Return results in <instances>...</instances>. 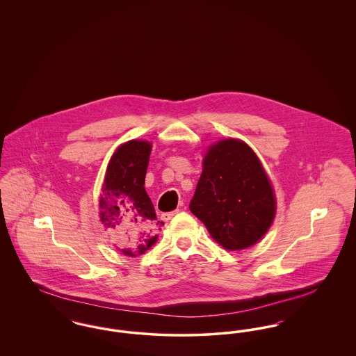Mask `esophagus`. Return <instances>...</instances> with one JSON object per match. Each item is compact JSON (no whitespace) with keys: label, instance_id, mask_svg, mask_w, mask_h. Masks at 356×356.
Masks as SVG:
<instances>
[{"label":"esophagus","instance_id":"1","mask_svg":"<svg viewBox=\"0 0 356 356\" xmlns=\"http://www.w3.org/2000/svg\"><path fill=\"white\" fill-rule=\"evenodd\" d=\"M179 212H180L179 209H175V211H172V212H165V213H163V215H161V219L165 221L170 220V219H172L173 216H176Z\"/></svg>","mask_w":356,"mask_h":356}]
</instances>
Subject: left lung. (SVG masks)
<instances>
[{
	"label": "left lung",
	"instance_id": "left-lung-1",
	"mask_svg": "<svg viewBox=\"0 0 356 356\" xmlns=\"http://www.w3.org/2000/svg\"><path fill=\"white\" fill-rule=\"evenodd\" d=\"M275 205L270 180L245 143L229 138L209 148L189 209L220 245H254L271 227Z\"/></svg>",
	"mask_w": 356,
	"mask_h": 356
}]
</instances>
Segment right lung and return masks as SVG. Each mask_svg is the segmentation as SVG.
Wrapping results in <instances>:
<instances>
[{
	"mask_svg": "<svg viewBox=\"0 0 356 356\" xmlns=\"http://www.w3.org/2000/svg\"><path fill=\"white\" fill-rule=\"evenodd\" d=\"M151 149L152 145L141 140L122 144L111 159L102 186L100 219L119 237L125 256L149 250L164 225L144 188Z\"/></svg>",
	"mask_w": 356,
	"mask_h": 356,
	"instance_id": "1",
	"label": "right lung"
}]
</instances>
